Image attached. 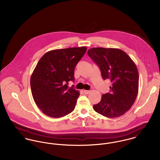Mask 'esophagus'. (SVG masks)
<instances>
[{"label": "esophagus", "mask_w": 160, "mask_h": 160, "mask_svg": "<svg viewBox=\"0 0 160 160\" xmlns=\"http://www.w3.org/2000/svg\"><path fill=\"white\" fill-rule=\"evenodd\" d=\"M84 92L86 94H89V93H90L91 91H87V90H84Z\"/></svg>", "instance_id": "obj_1"}]
</instances>
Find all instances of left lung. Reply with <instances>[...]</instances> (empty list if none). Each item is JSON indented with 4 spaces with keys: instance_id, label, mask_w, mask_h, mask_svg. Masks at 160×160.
I'll use <instances>...</instances> for the list:
<instances>
[{
    "instance_id": "left-lung-1",
    "label": "left lung",
    "mask_w": 160,
    "mask_h": 160,
    "mask_svg": "<svg viewBox=\"0 0 160 160\" xmlns=\"http://www.w3.org/2000/svg\"><path fill=\"white\" fill-rule=\"evenodd\" d=\"M88 54L99 67L103 79H109L112 83L110 92L102 95L100 102L93 106V110L108 118L122 116L137 97L139 79L136 64L118 48H92Z\"/></svg>"
}]
</instances>
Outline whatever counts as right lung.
<instances>
[{
	"label": "right lung",
	"mask_w": 160,
	"mask_h": 160,
	"mask_svg": "<svg viewBox=\"0 0 160 160\" xmlns=\"http://www.w3.org/2000/svg\"><path fill=\"white\" fill-rule=\"evenodd\" d=\"M86 50V47L56 49L39 60L30 84L35 103L47 116L61 118L74 110L79 92L68 85L74 81V68Z\"/></svg>",
	"instance_id": "add662e5"
}]
</instances>
